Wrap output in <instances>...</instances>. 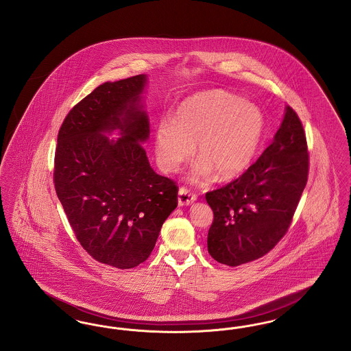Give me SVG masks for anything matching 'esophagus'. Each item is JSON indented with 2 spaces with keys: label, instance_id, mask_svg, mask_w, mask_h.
<instances>
[{
  "label": "esophagus",
  "instance_id": "obj_1",
  "mask_svg": "<svg viewBox=\"0 0 351 351\" xmlns=\"http://www.w3.org/2000/svg\"><path fill=\"white\" fill-rule=\"evenodd\" d=\"M197 200V196L192 192H189L186 188H180L178 193V202L180 206H189L195 201Z\"/></svg>",
  "mask_w": 351,
  "mask_h": 351
}]
</instances>
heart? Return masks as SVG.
Wrapping results in <instances>:
<instances>
[{
  "instance_id": "b5f03b06",
  "label": "heart",
  "mask_w": 351,
  "mask_h": 351,
  "mask_svg": "<svg viewBox=\"0 0 351 351\" xmlns=\"http://www.w3.org/2000/svg\"><path fill=\"white\" fill-rule=\"evenodd\" d=\"M265 117L258 106L225 90H209L184 100L171 121L155 129L154 145L159 167L176 172L195 152L200 159L189 173L193 183L208 180L213 171L228 180L250 165L259 146Z\"/></svg>"
}]
</instances>
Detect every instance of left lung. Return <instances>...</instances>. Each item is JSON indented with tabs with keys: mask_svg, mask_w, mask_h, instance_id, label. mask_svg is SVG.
<instances>
[{
	"mask_svg": "<svg viewBox=\"0 0 351 351\" xmlns=\"http://www.w3.org/2000/svg\"><path fill=\"white\" fill-rule=\"evenodd\" d=\"M308 169L300 118L285 106L282 125L259 159L237 180L205 195L215 215L208 233L212 258L235 267L272 250L291 225Z\"/></svg>",
	"mask_w": 351,
	"mask_h": 351,
	"instance_id": "1",
	"label": "left lung"
}]
</instances>
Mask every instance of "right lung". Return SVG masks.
<instances>
[{"instance_id":"1","label":"right lung","mask_w":351,"mask_h":351,"mask_svg":"<svg viewBox=\"0 0 351 351\" xmlns=\"http://www.w3.org/2000/svg\"><path fill=\"white\" fill-rule=\"evenodd\" d=\"M146 85V75L101 84L71 109L55 152L56 195L77 241L121 269L150 256L178 206L176 184L151 168L142 146L150 136ZM114 130L120 138L110 140Z\"/></svg>"}]
</instances>
